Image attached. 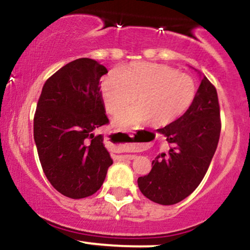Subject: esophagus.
Returning <instances> with one entry per match:
<instances>
[{"instance_id":"obj_1","label":"esophagus","mask_w":250,"mask_h":250,"mask_svg":"<svg viewBox=\"0 0 250 250\" xmlns=\"http://www.w3.org/2000/svg\"><path fill=\"white\" fill-rule=\"evenodd\" d=\"M125 136H127L128 139H130V140H134L135 134L131 133V131H128L127 134H125ZM117 157H119L120 160H134L136 156H135V155H119Z\"/></svg>"}]
</instances>
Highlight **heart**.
Listing matches in <instances>:
<instances>
[{
	"label": "heart",
	"mask_w": 250,
	"mask_h": 250,
	"mask_svg": "<svg viewBox=\"0 0 250 250\" xmlns=\"http://www.w3.org/2000/svg\"><path fill=\"white\" fill-rule=\"evenodd\" d=\"M101 90L105 109L111 115L135 100L137 105L117 116L120 127H137L149 121L163 127L187 113L197 95V83L191 75L168 65L139 62L104 77Z\"/></svg>",
	"instance_id": "obj_1"
}]
</instances>
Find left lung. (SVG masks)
<instances>
[{
    "label": "left lung",
    "instance_id": "8db88e82",
    "mask_svg": "<svg viewBox=\"0 0 250 250\" xmlns=\"http://www.w3.org/2000/svg\"><path fill=\"white\" fill-rule=\"evenodd\" d=\"M170 148L151 162L150 173L137 179L147 199L163 206L189 196L207 173L220 139L221 119L216 88L205 75L187 113L159 129Z\"/></svg>",
    "mask_w": 250,
    "mask_h": 250
}]
</instances>
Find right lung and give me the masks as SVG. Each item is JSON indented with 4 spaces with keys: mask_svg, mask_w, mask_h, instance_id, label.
Here are the masks:
<instances>
[{
    "mask_svg": "<svg viewBox=\"0 0 250 250\" xmlns=\"http://www.w3.org/2000/svg\"><path fill=\"white\" fill-rule=\"evenodd\" d=\"M108 73L91 59H77L53 74L34 115V140L43 173L70 199L91 196L101 188L113 160L97 128L109 123L100 79Z\"/></svg>",
    "mask_w": 250,
    "mask_h": 250,
    "instance_id": "right-lung-1",
    "label": "right lung"
}]
</instances>
